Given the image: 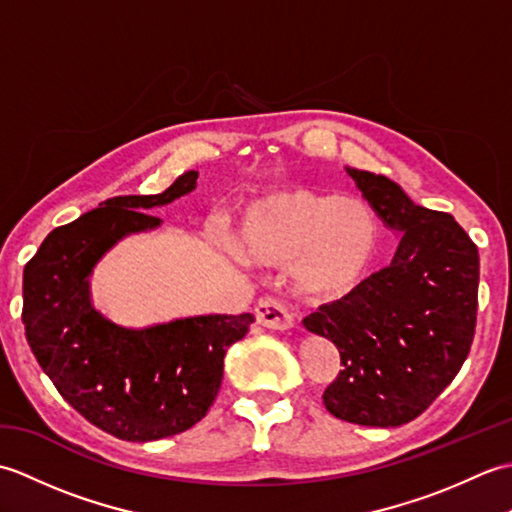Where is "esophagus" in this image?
Instances as JSON below:
<instances>
[{"label":"esophagus","instance_id":"esophagus-1","mask_svg":"<svg viewBox=\"0 0 512 512\" xmlns=\"http://www.w3.org/2000/svg\"><path fill=\"white\" fill-rule=\"evenodd\" d=\"M255 319L259 325L270 330H288L297 321V312L284 299L277 297H264L257 301L255 306Z\"/></svg>","mask_w":512,"mask_h":512}]
</instances>
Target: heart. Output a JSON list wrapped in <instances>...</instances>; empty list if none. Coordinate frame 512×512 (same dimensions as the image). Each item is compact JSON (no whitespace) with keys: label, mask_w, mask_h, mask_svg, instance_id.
Here are the masks:
<instances>
[{"label":"heart","mask_w":512,"mask_h":512,"mask_svg":"<svg viewBox=\"0 0 512 512\" xmlns=\"http://www.w3.org/2000/svg\"><path fill=\"white\" fill-rule=\"evenodd\" d=\"M380 224L372 206L334 193L295 189L250 211L244 224L248 255L264 264H297L303 292L336 297L363 281L374 264Z\"/></svg>","instance_id":"obj_1"}]
</instances>
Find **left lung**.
Here are the masks:
<instances>
[{
  "label": "left lung",
  "instance_id": "1",
  "mask_svg": "<svg viewBox=\"0 0 512 512\" xmlns=\"http://www.w3.org/2000/svg\"><path fill=\"white\" fill-rule=\"evenodd\" d=\"M385 226L402 233L391 264L303 319L343 369L323 391L332 416L400 427L436 400L469 356L480 253L453 215L413 204L396 182L347 169Z\"/></svg>",
  "mask_w": 512,
  "mask_h": 512
}]
</instances>
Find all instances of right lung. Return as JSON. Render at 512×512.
<instances>
[{
	"label": "right lung",
	"mask_w": 512,
	"mask_h": 512,
	"mask_svg": "<svg viewBox=\"0 0 512 512\" xmlns=\"http://www.w3.org/2000/svg\"><path fill=\"white\" fill-rule=\"evenodd\" d=\"M187 171L158 195H118L72 224L54 228L24 268L21 321L32 354L70 405L114 438L149 442L200 422L220 391L228 345L255 321L206 314L145 330L103 319L88 275L118 239L156 228L147 209L195 189Z\"/></svg>",
	"instance_id": "obj_1"
}]
</instances>
